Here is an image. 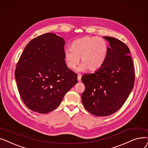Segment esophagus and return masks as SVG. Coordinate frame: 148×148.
Instances as JSON below:
<instances>
[{
    "instance_id": "1",
    "label": "esophagus",
    "mask_w": 148,
    "mask_h": 148,
    "mask_svg": "<svg viewBox=\"0 0 148 148\" xmlns=\"http://www.w3.org/2000/svg\"><path fill=\"white\" fill-rule=\"evenodd\" d=\"M81 75H78V81H79V82H80V81H81Z\"/></svg>"
}]
</instances>
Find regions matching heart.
Returning a JSON list of instances; mask_svg holds the SVG:
<instances>
[{
  "instance_id": "heart-1",
  "label": "heart",
  "mask_w": 148,
  "mask_h": 148,
  "mask_svg": "<svg viewBox=\"0 0 148 148\" xmlns=\"http://www.w3.org/2000/svg\"><path fill=\"white\" fill-rule=\"evenodd\" d=\"M107 53V44L103 38L87 36L73 42L70 50L64 52V60L67 67L75 70L81 58L82 64L78 69V72H84L87 69L96 71L104 64Z\"/></svg>"
}]
</instances>
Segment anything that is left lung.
<instances>
[{
	"label": "left lung",
	"mask_w": 148,
	"mask_h": 148,
	"mask_svg": "<svg viewBox=\"0 0 148 148\" xmlns=\"http://www.w3.org/2000/svg\"><path fill=\"white\" fill-rule=\"evenodd\" d=\"M110 44L103 66L82 76L85 90L82 101L85 108L96 116H107L121 108L134 87V68L128 47L119 40L103 37Z\"/></svg>",
	"instance_id": "8db88e82"
}]
</instances>
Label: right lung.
Segmentation results:
<instances>
[{
	"mask_svg": "<svg viewBox=\"0 0 148 148\" xmlns=\"http://www.w3.org/2000/svg\"><path fill=\"white\" fill-rule=\"evenodd\" d=\"M65 41L46 33L29 42L16 66L15 78L26 106L46 114L57 108L77 83V75L64 60Z\"/></svg>",
	"mask_w": 148,
	"mask_h": 148,
	"instance_id": "add662e5",
	"label": "right lung"
}]
</instances>
